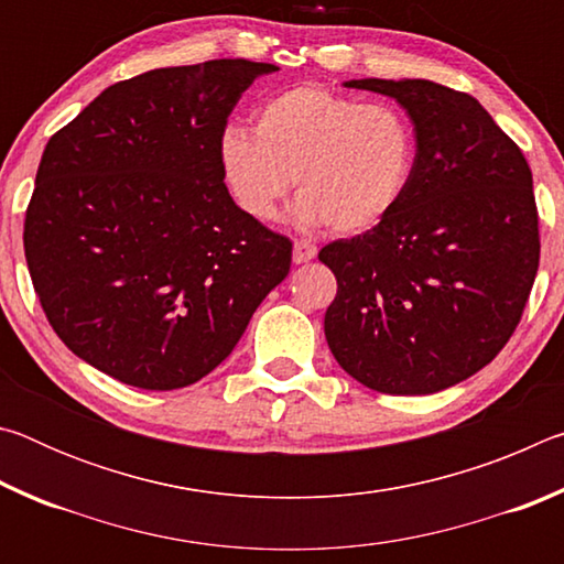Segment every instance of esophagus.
<instances>
[{
	"label": "esophagus",
	"mask_w": 564,
	"mask_h": 564,
	"mask_svg": "<svg viewBox=\"0 0 564 564\" xmlns=\"http://www.w3.org/2000/svg\"><path fill=\"white\" fill-rule=\"evenodd\" d=\"M318 256V248L311 241H295L293 243V263H308Z\"/></svg>",
	"instance_id": "esophagus-1"
}]
</instances>
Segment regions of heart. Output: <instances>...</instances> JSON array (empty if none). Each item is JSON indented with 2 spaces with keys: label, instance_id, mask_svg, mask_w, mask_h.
<instances>
[{
  "label": "heart",
  "instance_id": "heart-1",
  "mask_svg": "<svg viewBox=\"0 0 564 564\" xmlns=\"http://www.w3.org/2000/svg\"><path fill=\"white\" fill-rule=\"evenodd\" d=\"M218 156L228 191L253 221H273L295 181V224L358 236L403 202L417 166V133L393 101L293 87L256 109V129L226 127Z\"/></svg>",
  "mask_w": 564,
  "mask_h": 564
}]
</instances>
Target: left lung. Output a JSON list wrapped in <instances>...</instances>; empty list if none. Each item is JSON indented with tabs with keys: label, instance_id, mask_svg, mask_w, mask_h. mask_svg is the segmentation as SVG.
Returning a JSON list of instances; mask_svg holds the SVG:
<instances>
[{
	"label": "left lung",
	"instance_id": "left-lung-1",
	"mask_svg": "<svg viewBox=\"0 0 564 564\" xmlns=\"http://www.w3.org/2000/svg\"><path fill=\"white\" fill-rule=\"evenodd\" d=\"M413 119L417 166L373 231L328 243L326 340L370 390L431 395L475 376L518 328L538 275L532 171L470 94L427 79H350Z\"/></svg>",
	"mask_w": 564,
	"mask_h": 564
}]
</instances>
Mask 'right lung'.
Wrapping results in <instances>:
<instances>
[{"instance_id":"add662e5","label":"right lung","mask_w":564,"mask_h":564,"mask_svg":"<svg viewBox=\"0 0 564 564\" xmlns=\"http://www.w3.org/2000/svg\"><path fill=\"white\" fill-rule=\"evenodd\" d=\"M279 66L214 59L104 89L46 144L24 256L56 336L101 373L186 388L224 362L293 246L224 184L218 141Z\"/></svg>"}]
</instances>
